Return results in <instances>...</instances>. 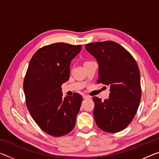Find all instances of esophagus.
Instances as JSON below:
<instances>
[{"label":"esophagus","mask_w":159,"mask_h":159,"mask_svg":"<svg viewBox=\"0 0 159 159\" xmlns=\"http://www.w3.org/2000/svg\"><path fill=\"white\" fill-rule=\"evenodd\" d=\"M83 99H90V97L84 95H83Z\"/></svg>","instance_id":"1"}]
</instances>
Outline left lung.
Listing matches in <instances>:
<instances>
[{"label": "left lung", "instance_id": "1", "mask_svg": "<svg viewBox=\"0 0 159 159\" xmlns=\"http://www.w3.org/2000/svg\"><path fill=\"white\" fill-rule=\"evenodd\" d=\"M85 49L98 63V83L109 88V99H93L97 125L107 133L124 130L133 119L141 99L138 64L128 51L114 41L91 43L85 45Z\"/></svg>", "mask_w": 159, "mask_h": 159}]
</instances>
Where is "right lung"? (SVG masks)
Listing matches in <instances>:
<instances>
[{
    "label": "right lung",
    "instance_id": "1",
    "mask_svg": "<svg viewBox=\"0 0 159 159\" xmlns=\"http://www.w3.org/2000/svg\"><path fill=\"white\" fill-rule=\"evenodd\" d=\"M81 45L57 43L40 48L29 62L24 80L26 103L35 122L52 136L70 133L76 124L82 96L63 98L61 86L69 79L70 64Z\"/></svg>",
    "mask_w": 159,
    "mask_h": 159
}]
</instances>
